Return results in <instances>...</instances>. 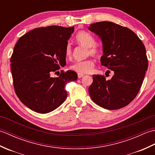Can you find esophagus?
Returning a JSON list of instances; mask_svg holds the SVG:
<instances>
[{
	"label": "esophagus",
	"mask_w": 155,
	"mask_h": 155,
	"mask_svg": "<svg viewBox=\"0 0 155 155\" xmlns=\"http://www.w3.org/2000/svg\"><path fill=\"white\" fill-rule=\"evenodd\" d=\"M84 76V74H82V73H78V77L79 78H82Z\"/></svg>",
	"instance_id": "1"
}]
</instances>
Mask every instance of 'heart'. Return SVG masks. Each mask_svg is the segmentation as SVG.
<instances>
[{"label":"heart","instance_id":"obj_1","mask_svg":"<svg viewBox=\"0 0 155 155\" xmlns=\"http://www.w3.org/2000/svg\"><path fill=\"white\" fill-rule=\"evenodd\" d=\"M76 42L78 44L86 47L87 55L96 56L99 52V48L95 44V38L89 32L87 31H80L75 36ZM64 54L66 57L70 58L72 54V48L70 44H67L64 48ZM94 63L91 59H86L83 61H76L70 68L72 71L82 74L90 73L93 72Z\"/></svg>","mask_w":155,"mask_h":155}]
</instances>
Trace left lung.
Here are the masks:
<instances>
[{"mask_svg": "<svg viewBox=\"0 0 155 155\" xmlns=\"http://www.w3.org/2000/svg\"><path fill=\"white\" fill-rule=\"evenodd\" d=\"M88 28L103 41L101 64L108 68L107 73L114 74L110 80L93 75L88 88L92 100L108 110L126 107L139 93L147 71L145 47L133 31L114 22H95Z\"/></svg>", "mask_w": 155, "mask_h": 155, "instance_id": "1", "label": "left lung"}]
</instances>
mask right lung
Masks as SVG:
<instances>
[{
    "label": "right lung",
    "mask_w": 155,
    "mask_h": 155,
    "mask_svg": "<svg viewBox=\"0 0 155 155\" xmlns=\"http://www.w3.org/2000/svg\"><path fill=\"white\" fill-rule=\"evenodd\" d=\"M74 27L48 26L32 29L18 39L11 57L16 94L27 107L38 113H48L67 97L65 86L77 79L73 71L52 72L65 64L64 48Z\"/></svg>",
    "instance_id": "add662e5"
}]
</instances>
